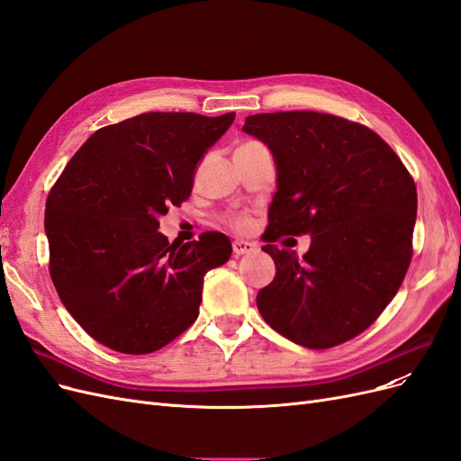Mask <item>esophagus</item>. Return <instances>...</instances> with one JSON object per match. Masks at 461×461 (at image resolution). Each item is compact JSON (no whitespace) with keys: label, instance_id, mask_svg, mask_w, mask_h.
<instances>
[{"label":"esophagus","instance_id":"34e87169","mask_svg":"<svg viewBox=\"0 0 461 461\" xmlns=\"http://www.w3.org/2000/svg\"><path fill=\"white\" fill-rule=\"evenodd\" d=\"M232 252L234 256H248L258 252V244L248 242V240H234L232 242Z\"/></svg>","mask_w":461,"mask_h":461}]
</instances>
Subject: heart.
<instances>
[{
    "label": "heart",
    "mask_w": 461,
    "mask_h": 461,
    "mask_svg": "<svg viewBox=\"0 0 461 461\" xmlns=\"http://www.w3.org/2000/svg\"><path fill=\"white\" fill-rule=\"evenodd\" d=\"M249 144V142H248ZM225 222L227 225L236 230V232H248L249 229H252V217H249L248 213H232V215H227L225 217Z\"/></svg>",
    "instance_id": "heart-1"
}]
</instances>
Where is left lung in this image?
I'll return each instance as SVG.
<instances>
[{"label":"left lung","mask_w":461,"mask_h":461,"mask_svg":"<svg viewBox=\"0 0 461 461\" xmlns=\"http://www.w3.org/2000/svg\"><path fill=\"white\" fill-rule=\"evenodd\" d=\"M244 132L267 144L276 192L263 234L276 275L258 310L278 334L312 350L371 327L396 296L413 256L417 190L383 138L317 111L249 115ZM312 234L308 255L278 250L283 235Z\"/></svg>","instance_id":"left-lung-1"}]
</instances>
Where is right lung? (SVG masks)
<instances>
[{"label": "right lung", "mask_w": 461, "mask_h": 461, "mask_svg": "<svg viewBox=\"0 0 461 461\" xmlns=\"http://www.w3.org/2000/svg\"><path fill=\"white\" fill-rule=\"evenodd\" d=\"M234 113H142L95 131L50 190V275L77 323L121 354H151L200 313L203 276L227 263L225 234L173 242L159 229L190 198L207 148Z\"/></svg>", "instance_id": "right-lung-1"}]
</instances>
